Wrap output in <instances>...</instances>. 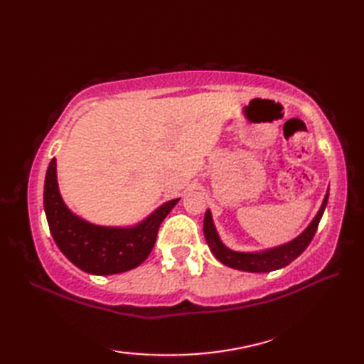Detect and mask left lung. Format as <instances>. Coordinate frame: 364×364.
<instances>
[{"label": "left lung", "mask_w": 364, "mask_h": 364, "mask_svg": "<svg viewBox=\"0 0 364 364\" xmlns=\"http://www.w3.org/2000/svg\"><path fill=\"white\" fill-rule=\"evenodd\" d=\"M327 202H328V189H327L326 197L322 200V205L319 208L318 214L314 215V219L310 222V225L301 231L297 237H294L292 241L284 242L282 245L270 247V249L257 250V252H237V250L230 249V247H227L222 242L218 230H215L213 214L210 210H206L205 213L203 235L211 253L222 262V264H225L231 269L244 270V272H257V274L272 272V270L288 266L289 262H292L297 257H300V255L305 252L306 247L310 245L316 230H318L319 222L322 219V214L326 211Z\"/></svg>", "instance_id": "obj_1"}]
</instances>
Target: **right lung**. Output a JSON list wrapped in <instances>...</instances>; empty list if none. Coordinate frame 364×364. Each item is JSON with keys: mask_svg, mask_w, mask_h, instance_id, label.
I'll return each instance as SVG.
<instances>
[{"mask_svg": "<svg viewBox=\"0 0 364 364\" xmlns=\"http://www.w3.org/2000/svg\"><path fill=\"white\" fill-rule=\"evenodd\" d=\"M178 202L180 198L168 200L134 225H97L65 205L59 192L56 158L45 175L43 208L54 242L67 259L92 275L122 274L142 264L156 242L161 222Z\"/></svg>", "mask_w": 364, "mask_h": 364, "instance_id": "add662e5", "label": "right lung"}]
</instances>
